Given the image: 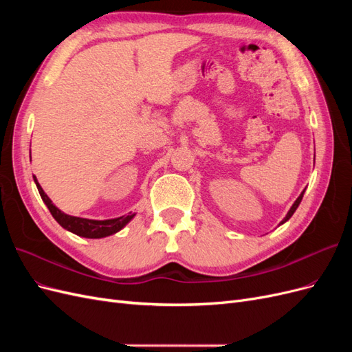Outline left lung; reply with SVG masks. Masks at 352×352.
<instances>
[{"label":"left lung","instance_id":"obj_1","mask_svg":"<svg viewBox=\"0 0 352 352\" xmlns=\"http://www.w3.org/2000/svg\"><path fill=\"white\" fill-rule=\"evenodd\" d=\"M302 197H304V192H302V194H301V195H300V197H298V198H296V201H295V202H294V206H292V207H291V210H289V211H287V214H286V217H285V219H283V220H282V223H285V221H286V220H289V219H291V217H292V214H294V212H295V210H296V208H298V206H300V202H301V199H302ZM282 223H280V225H282Z\"/></svg>","mask_w":352,"mask_h":352}]
</instances>
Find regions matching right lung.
Here are the masks:
<instances>
[{"label": "right lung", "mask_w": 352, "mask_h": 352, "mask_svg": "<svg viewBox=\"0 0 352 352\" xmlns=\"http://www.w3.org/2000/svg\"><path fill=\"white\" fill-rule=\"evenodd\" d=\"M34 179H35L36 188L39 190V195H41L42 201L45 202V206L48 207L52 217L58 221L60 226H63L73 233H76V235H79V236L92 238V239L110 236V235H113V233L123 229L135 216V214H129V216L110 219V220H89V219L69 216V214H66V212H63L61 210H58L54 204H52V201L47 197L44 189H42L41 185L38 184L36 177H34Z\"/></svg>", "instance_id": "obj_1"}]
</instances>
